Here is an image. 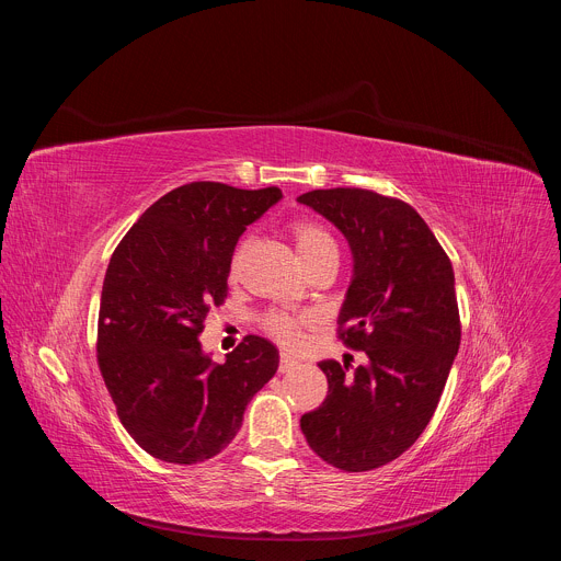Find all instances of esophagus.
<instances>
[{"instance_id": "1", "label": "esophagus", "mask_w": 561, "mask_h": 561, "mask_svg": "<svg viewBox=\"0 0 561 561\" xmlns=\"http://www.w3.org/2000/svg\"><path fill=\"white\" fill-rule=\"evenodd\" d=\"M293 366H297V359L290 357L288 353H282V355H279V373H286V370H290Z\"/></svg>"}]
</instances>
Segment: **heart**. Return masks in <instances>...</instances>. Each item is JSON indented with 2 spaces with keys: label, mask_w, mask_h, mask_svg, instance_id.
Wrapping results in <instances>:
<instances>
[{
  "label": "heart",
  "mask_w": 561,
  "mask_h": 561,
  "mask_svg": "<svg viewBox=\"0 0 561 561\" xmlns=\"http://www.w3.org/2000/svg\"><path fill=\"white\" fill-rule=\"evenodd\" d=\"M290 232L295 237L297 251L304 257L308 268L317 262L329 260V257L337 260L340 249H337L335 237L331 234V230L327 226H322L319 221H312V219H295L290 224ZM247 247H249V239H242L232 253V260H230L232 277L239 273V264H242ZM306 324H308V317L295 314L288 310H268L262 317V331L282 346H297L301 342V333H304Z\"/></svg>",
  "instance_id": "1"
}]
</instances>
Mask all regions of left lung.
<instances>
[{"instance_id":"8db88e82","label":"left lung","mask_w":561,"mask_h":561,"mask_svg":"<svg viewBox=\"0 0 561 561\" xmlns=\"http://www.w3.org/2000/svg\"><path fill=\"white\" fill-rule=\"evenodd\" d=\"M299 202L348 239L355 275L337 337L364 366L319 362L322 407L301 415L308 446L344 472L407 453L428 426L461 340L453 264L420 213L366 188H322ZM353 359V357H351Z\"/></svg>"}]
</instances>
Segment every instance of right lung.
Here are the masks:
<instances>
[{
  "mask_svg": "<svg viewBox=\"0 0 561 561\" xmlns=\"http://www.w3.org/2000/svg\"><path fill=\"white\" fill-rule=\"evenodd\" d=\"M282 191L191 182L159 197L122 237L106 268L98 364L128 435L169 463L221 453L257 390L275 375L277 348L247 335L224 364L202 353L213 306L228 295L239 234Z\"/></svg>",
  "mask_w": 561,
  "mask_h": 561,
  "instance_id": "obj_1",
  "label": "right lung"
}]
</instances>
